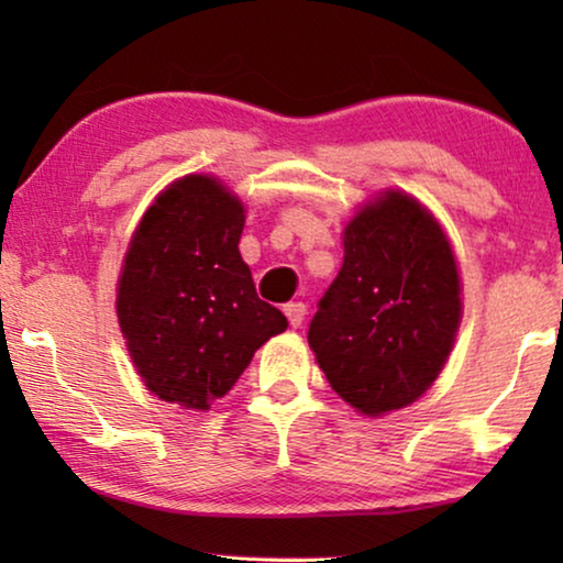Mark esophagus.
<instances>
[{
	"label": "esophagus",
	"mask_w": 563,
	"mask_h": 563,
	"mask_svg": "<svg viewBox=\"0 0 563 563\" xmlns=\"http://www.w3.org/2000/svg\"><path fill=\"white\" fill-rule=\"evenodd\" d=\"M284 314H287L291 328H299L305 322L307 307L302 302H289V305H284Z\"/></svg>",
	"instance_id": "esophagus-1"
}]
</instances>
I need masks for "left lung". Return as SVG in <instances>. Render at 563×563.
I'll use <instances>...</instances> for the list:
<instances>
[{
	"label": "left lung",
	"instance_id": "obj_1",
	"mask_svg": "<svg viewBox=\"0 0 563 563\" xmlns=\"http://www.w3.org/2000/svg\"><path fill=\"white\" fill-rule=\"evenodd\" d=\"M343 266L307 341L330 387L364 415L415 402L449 358L461 320L456 258L402 191L366 205L343 233Z\"/></svg>",
	"mask_w": 563,
	"mask_h": 563
}]
</instances>
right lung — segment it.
<instances>
[{
    "label": "right lung",
    "mask_w": 563,
    "mask_h": 563,
    "mask_svg": "<svg viewBox=\"0 0 563 563\" xmlns=\"http://www.w3.org/2000/svg\"><path fill=\"white\" fill-rule=\"evenodd\" d=\"M243 205L210 176H184L148 207L118 284V318L145 387L210 410L253 353L287 330L238 251Z\"/></svg>",
    "instance_id": "add662e5"
}]
</instances>
